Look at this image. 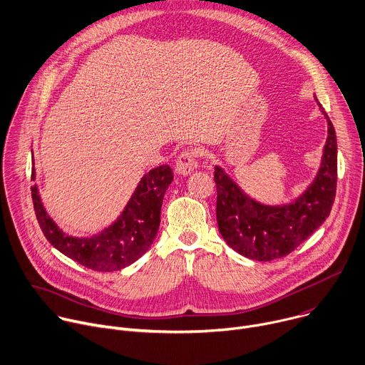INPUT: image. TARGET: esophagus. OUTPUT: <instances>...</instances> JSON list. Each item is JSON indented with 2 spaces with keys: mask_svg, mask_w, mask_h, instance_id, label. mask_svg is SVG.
I'll return each mask as SVG.
<instances>
[{
  "mask_svg": "<svg viewBox=\"0 0 365 365\" xmlns=\"http://www.w3.org/2000/svg\"><path fill=\"white\" fill-rule=\"evenodd\" d=\"M196 168H197V162H196L195 153L190 152V150H185V152H182L180 156L178 158L175 170H176V173H179V175L187 176V175H190Z\"/></svg>",
  "mask_w": 365,
  "mask_h": 365,
  "instance_id": "34e87169",
  "label": "esophagus"
}]
</instances>
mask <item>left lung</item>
<instances>
[{
	"label": "left lung",
	"instance_id": "8db88e82",
	"mask_svg": "<svg viewBox=\"0 0 365 365\" xmlns=\"http://www.w3.org/2000/svg\"><path fill=\"white\" fill-rule=\"evenodd\" d=\"M318 106L328 123L321 168L307 190L291 203H259L242 190L222 168H215L219 232L226 244L242 257L264 262L284 258L329 216L336 190V136L328 114L319 103Z\"/></svg>",
	"mask_w": 365,
	"mask_h": 365
}]
</instances>
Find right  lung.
<instances>
[{
    "label": "right lung",
    "mask_w": 365,
    "mask_h": 365,
    "mask_svg": "<svg viewBox=\"0 0 365 365\" xmlns=\"http://www.w3.org/2000/svg\"><path fill=\"white\" fill-rule=\"evenodd\" d=\"M31 179H36L34 169ZM172 180L173 172L168 165L149 170L120 216L90 237L66 235L47 215L37 185L31 186V196L40 227L56 250L88 269L111 272L132 265L152 247L160 225L163 197Z\"/></svg>",
    "instance_id": "right-lung-1"
}]
</instances>
